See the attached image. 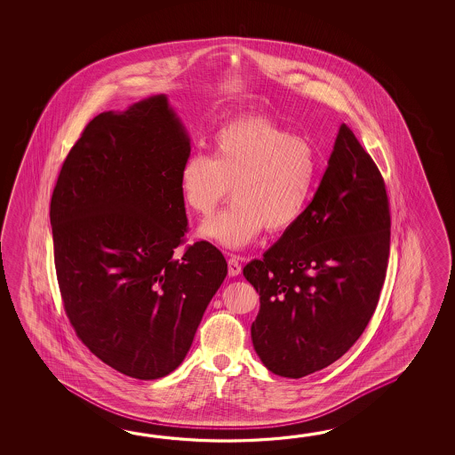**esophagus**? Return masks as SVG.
<instances>
[{"mask_svg": "<svg viewBox=\"0 0 455 455\" xmlns=\"http://www.w3.org/2000/svg\"><path fill=\"white\" fill-rule=\"evenodd\" d=\"M228 271H229V276H237L241 275L242 265L239 259L235 255H231L229 260H228Z\"/></svg>", "mask_w": 455, "mask_h": 455, "instance_id": "34e87169", "label": "esophagus"}]
</instances>
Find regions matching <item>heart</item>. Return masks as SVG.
<instances>
[{
  "label": "heart",
  "instance_id": "obj_1",
  "mask_svg": "<svg viewBox=\"0 0 455 455\" xmlns=\"http://www.w3.org/2000/svg\"><path fill=\"white\" fill-rule=\"evenodd\" d=\"M317 177V155L302 136L265 116H243L224 125L213 156L192 155L179 171V188L188 210L208 218L231 192L229 208L200 232L228 249H242L267 228L291 229L306 212Z\"/></svg>",
  "mask_w": 455,
  "mask_h": 455
}]
</instances>
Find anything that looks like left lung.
Here are the masks:
<instances>
[{
    "label": "left lung",
    "instance_id": "obj_1",
    "mask_svg": "<svg viewBox=\"0 0 455 455\" xmlns=\"http://www.w3.org/2000/svg\"><path fill=\"white\" fill-rule=\"evenodd\" d=\"M388 251L384 179L343 124L299 221L243 267L260 294L251 343L267 369L299 379L341 358L378 307Z\"/></svg>",
    "mask_w": 455,
    "mask_h": 455
}]
</instances>
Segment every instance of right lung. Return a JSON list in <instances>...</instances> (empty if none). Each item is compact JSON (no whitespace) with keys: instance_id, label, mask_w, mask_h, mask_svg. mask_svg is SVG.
<instances>
[{"instance_id":"obj_1","label":"right lung","mask_w":455,"mask_h":455,"mask_svg":"<svg viewBox=\"0 0 455 455\" xmlns=\"http://www.w3.org/2000/svg\"><path fill=\"white\" fill-rule=\"evenodd\" d=\"M190 140L167 97L87 124L50 202L55 268L77 339L118 372L153 380L184 361L228 263L185 247L179 171Z\"/></svg>"}]
</instances>
